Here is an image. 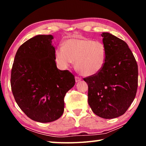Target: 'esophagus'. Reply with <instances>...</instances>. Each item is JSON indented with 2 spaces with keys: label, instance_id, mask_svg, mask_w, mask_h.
<instances>
[{
  "label": "esophagus",
  "instance_id": "34e87169",
  "mask_svg": "<svg viewBox=\"0 0 146 146\" xmlns=\"http://www.w3.org/2000/svg\"><path fill=\"white\" fill-rule=\"evenodd\" d=\"M82 80V79H81V78H80V77H78V76H75V81L76 82H80V81Z\"/></svg>",
  "mask_w": 146,
  "mask_h": 146
}]
</instances>
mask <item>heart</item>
Masks as SVG:
<instances>
[{
	"label": "heart",
	"mask_w": 146,
	"mask_h": 146,
	"mask_svg": "<svg viewBox=\"0 0 146 146\" xmlns=\"http://www.w3.org/2000/svg\"><path fill=\"white\" fill-rule=\"evenodd\" d=\"M55 57L62 68L75 61V68L81 75L91 76L102 70L106 61V49L102 42L89 38H70L56 50Z\"/></svg>",
	"instance_id": "1"
}]
</instances>
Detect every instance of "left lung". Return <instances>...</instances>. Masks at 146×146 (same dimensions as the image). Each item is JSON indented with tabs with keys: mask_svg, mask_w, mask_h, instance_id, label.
I'll use <instances>...</instances> for the list:
<instances>
[{
	"mask_svg": "<svg viewBox=\"0 0 146 146\" xmlns=\"http://www.w3.org/2000/svg\"><path fill=\"white\" fill-rule=\"evenodd\" d=\"M106 49L104 66L84 80L88 85V104L93 112L106 119L124 114L138 87V66L124 41L107 32L101 34Z\"/></svg>",
	"mask_w": 146,
	"mask_h": 146,
	"instance_id": "8db88e82",
	"label": "left lung"
}]
</instances>
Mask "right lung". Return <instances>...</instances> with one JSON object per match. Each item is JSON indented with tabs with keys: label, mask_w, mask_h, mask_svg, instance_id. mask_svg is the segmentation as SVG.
Segmentation results:
<instances>
[{
	"label": "right lung",
	"mask_w": 146,
	"mask_h": 146,
	"mask_svg": "<svg viewBox=\"0 0 146 146\" xmlns=\"http://www.w3.org/2000/svg\"><path fill=\"white\" fill-rule=\"evenodd\" d=\"M53 39L51 35H38L22 44L11 73L17 104L29 118L41 123L61 117L64 97L75 84L72 73L56 67Z\"/></svg>",
	"instance_id": "right-lung-1"
}]
</instances>
